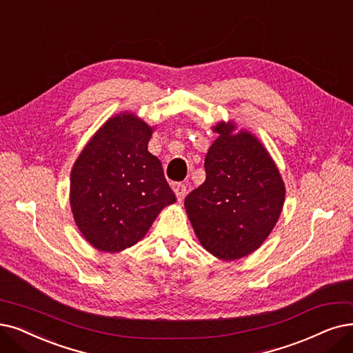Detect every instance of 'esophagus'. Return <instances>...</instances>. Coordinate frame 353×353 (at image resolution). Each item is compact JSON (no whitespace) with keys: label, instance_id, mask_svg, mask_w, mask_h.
I'll return each instance as SVG.
<instances>
[{"label":"esophagus","instance_id":"obj_1","mask_svg":"<svg viewBox=\"0 0 353 353\" xmlns=\"http://www.w3.org/2000/svg\"><path fill=\"white\" fill-rule=\"evenodd\" d=\"M174 191H175V195H176L178 201H184L185 195H187V185L178 182V184H174Z\"/></svg>","mask_w":353,"mask_h":353}]
</instances>
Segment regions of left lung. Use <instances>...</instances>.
<instances>
[{
	"instance_id": "left-lung-1",
	"label": "left lung",
	"mask_w": 353,
	"mask_h": 353,
	"mask_svg": "<svg viewBox=\"0 0 353 353\" xmlns=\"http://www.w3.org/2000/svg\"><path fill=\"white\" fill-rule=\"evenodd\" d=\"M224 121L205 157V181L185 199L201 245L219 259L255 252L270 236L284 205L285 187L270 153L248 132L232 134Z\"/></svg>"
}]
</instances>
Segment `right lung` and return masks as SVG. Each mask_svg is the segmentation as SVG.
<instances>
[{
    "label": "right lung",
    "mask_w": 353,
    "mask_h": 353,
    "mask_svg": "<svg viewBox=\"0 0 353 353\" xmlns=\"http://www.w3.org/2000/svg\"><path fill=\"white\" fill-rule=\"evenodd\" d=\"M152 128L134 114L110 119L70 172V207L87 242L120 252L142 239L159 211L176 201L161 161L148 150Z\"/></svg>",
    "instance_id": "right-lung-1"
}]
</instances>
